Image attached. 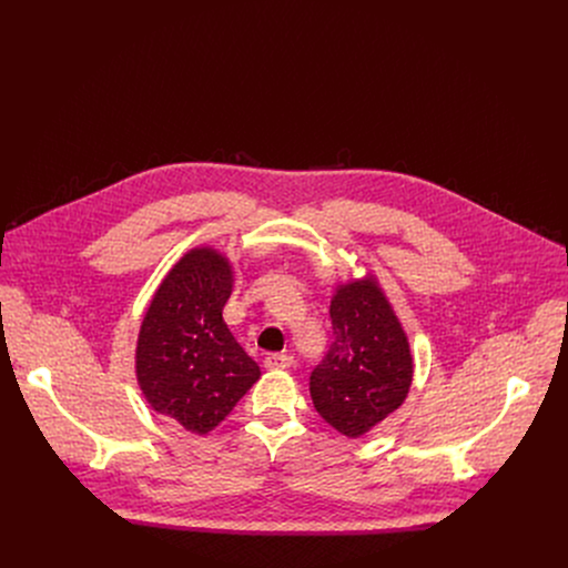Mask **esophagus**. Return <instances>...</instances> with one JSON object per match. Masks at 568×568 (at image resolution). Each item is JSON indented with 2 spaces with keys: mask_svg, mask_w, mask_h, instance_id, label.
<instances>
[{
  "mask_svg": "<svg viewBox=\"0 0 568 568\" xmlns=\"http://www.w3.org/2000/svg\"><path fill=\"white\" fill-rule=\"evenodd\" d=\"M292 355H287V353H274V355H267L265 357V366L270 368V371H285V368H290L292 366Z\"/></svg>",
  "mask_w": 568,
  "mask_h": 568,
  "instance_id": "34e87169",
  "label": "esophagus"
}]
</instances>
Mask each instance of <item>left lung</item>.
<instances>
[{"mask_svg": "<svg viewBox=\"0 0 568 568\" xmlns=\"http://www.w3.org/2000/svg\"><path fill=\"white\" fill-rule=\"evenodd\" d=\"M331 318L335 342L310 375L312 404L342 436L362 438L409 395V337L373 272L335 285Z\"/></svg>", "mask_w": 568, "mask_h": 568, "instance_id": "8db88e82", "label": "left lung"}]
</instances>
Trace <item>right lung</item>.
Listing matches in <instances>:
<instances>
[{"label": "right lung", "mask_w": 568, "mask_h": 568, "mask_svg": "<svg viewBox=\"0 0 568 568\" xmlns=\"http://www.w3.org/2000/svg\"><path fill=\"white\" fill-rule=\"evenodd\" d=\"M233 283L226 254L189 250L156 285L136 335L134 373L150 409L195 436L213 432L261 379L222 318Z\"/></svg>", "instance_id": "obj_1"}]
</instances>
